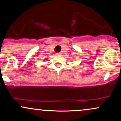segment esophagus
Segmentation results:
<instances>
[{"label":"esophagus","mask_w":121,"mask_h":121,"mask_svg":"<svg viewBox=\"0 0 121 121\" xmlns=\"http://www.w3.org/2000/svg\"><path fill=\"white\" fill-rule=\"evenodd\" d=\"M56 56H60L61 53H56Z\"/></svg>","instance_id":"1"}]
</instances>
